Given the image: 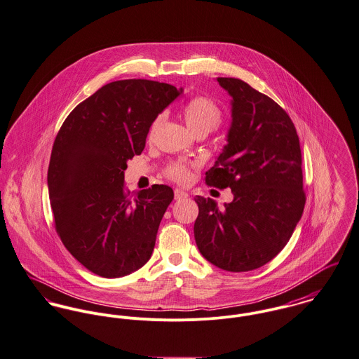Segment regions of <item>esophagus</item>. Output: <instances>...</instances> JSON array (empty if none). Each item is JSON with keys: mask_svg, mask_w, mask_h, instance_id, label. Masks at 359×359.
Segmentation results:
<instances>
[{"mask_svg": "<svg viewBox=\"0 0 359 359\" xmlns=\"http://www.w3.org/2000/svg\"><path fill=\"white\" fill-rule=\"evenodd\" d=\"M174 197H175V200H182V198L188 197V194L184 192L182 189H175L174 191Z\"/></svg>", "mask_w": 359, "mask_h": 359, "instance_id": "34e87169", "label": "esophagus"}]
</instances>
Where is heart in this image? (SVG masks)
Instances as JSON below:
<instances>
[{"mask_svg":"<svg viewBox=\"0 0 359 359\" xmlns=\"http://www.w3.org/2000/svg\"><path fill=\"white\" fill-rule=\"evenodd\" d=\"M182 116L188 125V128L195 134H208L210 131L215 130L222 123V111L221 108L211 100L204 96H197L189 100L182 108ZM162 123V116H158L149 129V137H152L159 129ZM165 175L178 184H187L191 180V168L187 164L181 162L171 163L167 170Z\"/></svg>","mask_w":359,"mask_h":359,"instance_id":"obj_1","label":"heart"}]
</instances>
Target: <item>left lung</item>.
<instances>
[{
    "instance_id": "8db88e82",
    "label": "left lung",
    "mask_w": 359,
    "mask_h": 359,
    "mask_svg": "<svg viewBox=\"0 0 359 359\" xmlns=\"http://www.w3.org/2000/svg\"><path fill=\"white\" fill-rule=\"evenodd\" d=\"M231 96L228 144L205 172V184L230 188L233 200L196 196L200 254L222 270L250 271L271 261L302 218V152L290 115L237 78H217Z\"/></svg>"
}]
</instances>
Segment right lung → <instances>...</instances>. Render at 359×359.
<instances>
[{
	"label": "right lung",
	"mask_w": 359,
	"mask_h": 359,
	"mask_svg": "<svg viewBox=\"0 0 359 359\" xmlns=\"http://www.w3.org/2000/svg\"><path fill=\"white\" fill-rule=\"evenodd\" d=\"M181 92L148 79L107 83L71 111L56 135L48 168L55 228L69 254L97 276H128L152 255L174 192L152 185L130 195L125 170Z\"/></svg>",
	"instance_id": "1"
}]
</instances>
